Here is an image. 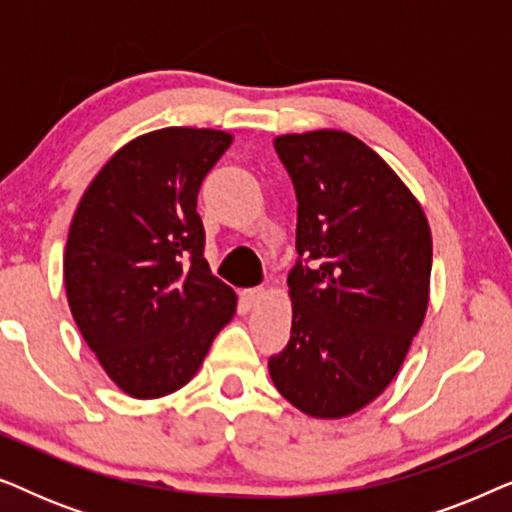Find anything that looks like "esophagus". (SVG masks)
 Instances as JSON below:
<instances>
[{"label": "esophagus", "mask_w": 512, "mask_h": 512, "mask_svg": "<svg viewBox=\"0 0 512 512\" xmlns=\"http://www.w3.org/2000/svg\"><path fill=\"white\" fill-rule=\"evenodd\" d=\"M263 298H265V289H261V286H254V289H244V291H242V300H244V303H247L249 307H251V305H258Z\"/></svg>", "instance_id": "obj_1"}]
</instances>
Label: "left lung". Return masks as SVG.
<instances>
[{"label": "left lung", "instance_id": "left-lung-1", "mask_svg": "<svg viewBox=\"0 0 512 512\" xmlns=\"http://www.w3.org/2000/svg\"><path fill=\"white\" fill-rule=\"evenodd\" d=\"M298 198L291 340L268 370L317 419L373 403L401 370L429 307L431 228L401 177L345 130L279 135Z\"/></svg>", "mask_w": 512, "mask_h": 512}]
</instances>
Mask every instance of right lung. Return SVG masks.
<instances>
[{"label": "right lung", "mask_w": 512, "mask_h": 512, "mask_svg": "<svg viewBox=\"0 0 512 512\" xmlns=\"http://www.w3.org/2000/svg\"><path fill=\"white\" fill-rule=\"evenodd\" d=\"M233 144L226 130L160 128L121 146L69 226L72 317L123 394L160 398L193 380L237 296L205 261L198 191Z\"/></svg>", "instance_id": "obj_1"}]
</instances>
